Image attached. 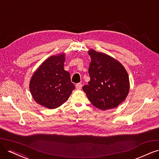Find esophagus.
<instances>
[{
  "label": "esophagus",
  "instance_id": "34e87169",
  "mask_svg": "<svg viewBox=\"0 0 159 159\" xmlns=\"http://www.w3.org/2000/svg\"><path fill=\"white\" fill-rule=\"evenodd\" d=\"M82 87H83V84L81 83H77L76 84V89L77 90H80L82 89Z\"/></svg>",
  "mask_w": 159,
  "mask_h": 159
}]
</instances>
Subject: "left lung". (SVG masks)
Segmentation results:
<instances>
[{
	"instance_id": "left-lung-1",
	"label": "left lung",
	"mask_w": 159,
	"mask_h": 159,
	"mask_svg": "<svg viewBox=\"0 0 159 159\" xmlns=\"http://www.w3.org/2000/svg\"><path fill=\"white\" fill-rule=\"evenodd\" d=\"M89 73L90 80L83 88L93 106L105 111L116 107L126 98L130 80L126 69L116 59L93 49Z\"/></svg>"
}]
</instances>
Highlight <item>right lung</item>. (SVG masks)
<instances>
[{
    "mask_svg": "<svg viewBox=\"0 0 159 159\" xmlns=\"http://www.w3.org/2000/svg\"><path fill=\"white\" fill-rule=\"evenodd\" d=\"M66 54L52 56L41 63L33 74L29 90L34 100L50 109L66 102L75 89L70 74L64 70Z\"/></svg>",
    "mask_w": 159,
    "mask_h": 159,
    "instance_id": "obj_1",
    "label": "right lung"
}]
</instances>
